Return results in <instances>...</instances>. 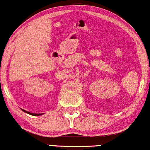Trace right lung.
<instances>
[{
  "instance_id": "add662e5",
  "label": "right lung",
  "mask_w": 150,
  "mask_h": 150,
  "mask_svg": "<svg viewBox=\"0 0 150 150\" xmlns=\"http://www.w3.org/2000/svg\"><path fill=\"white\" fill-rule=\"evenodd\" d=\"M21 109L22 111H23V112L26 113H28V114H30V115H34V116H39V115H43V113H30V112H29V111H25V110H24V109Z\"/></svg>"
}]
</instances>
